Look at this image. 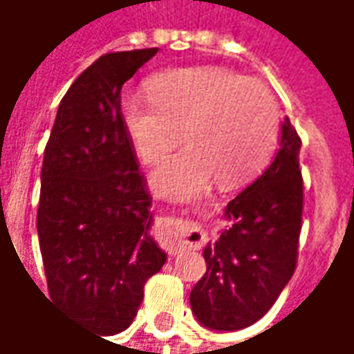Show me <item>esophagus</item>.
Returning <instances> with one entry per match:
<instances>
[{
    "label": "esophagus",
    "mask_w": 354,
    "mask_h": 354,
    "mask_svg": "<svg viewBox=\"0 0 354 354\" xmlns=\"http://www.w3.org/2000/svg\"><path fill=\"white\" fill-rule=\"evenodd\" d=\"M165 243L174 252H180L185 248H201L207 243V233L201 230L197 223L182 222L165 231Z\"/></svg>",
    "instance_id": "1"
}]
</instances>
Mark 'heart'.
<instances>
[{"label":"heart","instance_id":"b5f03b06","mask_svg":"<svg viewBox=\"0 0 354 354\" xmlns=\"http://www.w3.org/2000/svg\"><path fill=\"white\" fill-rule=\"evenodd\" d=\"M149 93L121 98V121L144 162H159L149 182L162 197L187 199L218 180L223 187L250 180L271 157L281 113L260 81L223 68H182L155 75Z\"/></svg>","mask_w":354,"mask_h":354}]
</instances>
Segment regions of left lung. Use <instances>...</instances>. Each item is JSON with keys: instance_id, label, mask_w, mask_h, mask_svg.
<instances>
[{"instance_id": "8db88e82", "label": "left lung", "mask_w": 354, "mask_h": 354, "mask_svg": "<svg viewBox=\"0 0 354 354\" xmlns=\"http://www.w3.org/2000/svg\"><path fill=\"white\" fill-rule=\"evenodd\" d=\"M301 140L288 117L263 174L225 207L231 225L203 250L207 271L189 294L203 326L233 332L266 315L296 271L304 212Z\"/></svg>"}]
</instances>
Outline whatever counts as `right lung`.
<instances>
[{"instance_id": "1", "label": "right lung", "mask_w": 354, "mask_h": 354, "mask_svg": "<svg viewBox=\"0 0 354 354\" xmlns=\"http://www.w3.org/2000/svg\"><path fill=\"white\" fill-rule=\"evenodd\" d=\"M159 49L108 53L60 102L45 147L37 235L55 304L100 335L131 326L167 254L121 121V88Z\"/></svg>"}]
</instances>
